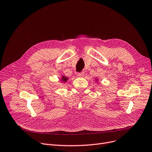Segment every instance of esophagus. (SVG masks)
Segmentation results:
<instances>
[{
    "mask_svg": "<svg viewBox=\"0 0 152 152\" xmlns=\"http://www.w3.org/2000/svg\"><path fill=\"white\" fill-rule=\"evenodd\" d=\"M77 76L80 77H84V76H85V73H84L83 72H79L77 73Z\"/></svg>",
    "mask_w": 152,
    "mask_h": 152,
    "instance_id": "esophagus-1",
    "label": "esophagus"
}]
</instances>
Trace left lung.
Instances as JSON below:
<instances>
[{
    "mask_svg": "<svg viewBox=\"0 0 152 152\" xmlns=\"http://www.w3.org/2000/svg\"><path fill=\"white\" fill-rule=\"evenodd\" d=\"M95 80H96V81H98V80H97V79H96Z\"/></svg>",
    "mask_w": 152,
    "mask_h": 152,
    "instance_id": "obj_1",
    "label": "left lung"
}]
</instances>
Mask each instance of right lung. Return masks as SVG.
<instances>
[{
	"instance_id": "right-lung-1",
	"label": "right lung",
	"mask_w": 152,
	"mask_h": 152,
	"mask_svg": "<svg viewBox=\"0 0 152 152\" xmlns=\"http://www.w3.org/2000/svg\"><path fill=\"white\" fill-rule=\"evenodd\" d=\"M68 80V77L64 76V75H62L61 77V81L63 82V83H66L67 82V81Z\"/></svg>"
}]
</instances>
